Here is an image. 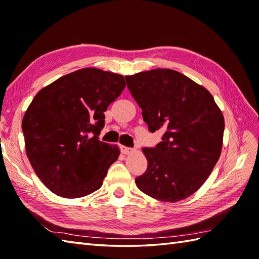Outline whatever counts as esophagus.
Listing matches in <instances>:
<instances>
[{
    "label": "esophagus",
    "mask_w": 259,
    "mask_h": 259,
    "mask_svg": "<svg viewBox=\"0 0 259 259\" xmlns=\"http://www.w3.org/2000/svg\"><path fill=\"white\" fill-rule=\"evenodd\" d=\"M121 150H122L124 155H129V153L135 151V149H133V148H128V147H121Z\"/></svg>",
    "instance_id": "34e87169"
}]
</instances>
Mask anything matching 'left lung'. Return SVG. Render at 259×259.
Returning <instances> with one entry per match:
<instances>
[{
    "instance_id": "obj_1",
    "label": "left lung",
    "mask_w": 259,
    "mask_h": 259,
    "mask_svg": "<svg viewBox=\"0 0 259 259\" xmlns=\"http://www.w3.org/2000/svg\"><path fill=\"white\" fill-rule=\"evenodd\" d=\"M125 81L148 129L163 131L155 148H142L148 167L136 185L155 199L183 200L200 188L221 157V109L206 88L175 70L145 71Z\"/></svg>"
}]
</instances>
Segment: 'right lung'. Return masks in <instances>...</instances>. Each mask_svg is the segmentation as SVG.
<instances>
[{"label": "right lung", "instance_id": "right-lung-1", "mask_svg": "<svg viewBox=\"0 0 259 259\" xmlns=\"http://www.w3.org/2000/svg\"><path fill=\"white\" fill-rule=\"evenodd\" d=\"M124 87L121 74L84 68L43 88L30 103L22 121L26 156L56 195L84 197L102 186L120 150L98 136Z\"/></svg>", "mask_w": 259, "mask_h": 259}]
</instances>
